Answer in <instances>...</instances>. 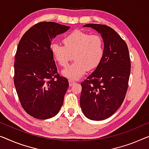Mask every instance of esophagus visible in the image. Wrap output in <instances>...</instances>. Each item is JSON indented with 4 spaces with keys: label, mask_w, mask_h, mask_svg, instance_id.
<instances>
[{
    "label": "esophagus",
    "mask_w": 149,
    "mask_h": 149,
    "mask_svg": "<svg viewBox=\"0 0 149 149\" xmlns=\"http://www.w3.org/2000/svg\"><path fill=\"white\" fill-rule=\"evenodd\" d=\"M75 82L72 80V79H69V84H70V86H72L73 85H74Z\"/></svg>",
    "instance_id": "34e87169"
}]
</instances>
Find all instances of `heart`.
<instances>
[{"instance_id": "b5f03b06", "label": "heart", "mask_w": 149, "mask_h": 149, "mask_svg": "<svg viewBox=\"0 0 149 149\" xmlns=\"http://www.w3.org/2000/svg\"><path fill=\"white\" fill-rule=\"evenodd\" d=\"M64 45L53 43L51 52L55 61L61 67H67L74 59V63L64 70L62 74L70 79L76 80L86 71L96 68L100 63L104 53V41L100 35L76 30L63 39Z\"/></svg>"}]
</instances>
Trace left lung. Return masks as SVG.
Masks as SVG:
<instances>
[{
	"label": "left lung",
	"mask_w": 149,
	"mask_h": 149,
	"mask_svg": "<svg viewBox=\"0 0 149 149\" xmlns=\"http://www.w3.org/2000/svg\"><path fill=\"white\" fill-rule=\"evenodd\" d=\"M102 37L104 53L100 63L81 83L79 103L84 114L93 120H102L120 107L127 92L130 59L126 42L105 25L86 24Z\"/></svg>",
	"instance_id": "left-lung-1"
}]
</instances>
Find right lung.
I'll return each mask as SVG.
<instances>
[{
    "label": "right lung",
    "mask_w": 149,
    "mask_h": 149,
    "mask_svg": "<svg viewBox=\"0 0 149 149\" xmlns=\"http://www.w3.org/2000/svg\"><path fill=\"white\" fill-rule=\"evenodd\" d=\"M70 26L40 22L20 40L15 57L14 84L22 107L35 118L55 116L63 103L69 82L59 75L51 43Z\"/></svg>",
    "instance_id": "obj_1"
}]
</instances>
